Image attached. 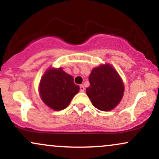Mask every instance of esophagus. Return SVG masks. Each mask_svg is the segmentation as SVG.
<instances>
[{
	"label": "esophagus",
	"instance_id": "1",
	"mask_svg": "<svg viewBox=\"0 0 159 159\" xmlns=\"http://www.w3.org/2000/svg\"><path fill=\"white\" fill-rule=\"evenodd\" d=\"M80 91H81V92H84V87L83 84L80 85Z\"/></svg>",
	"mask_w": 159,
	"mask_h": 159
}]
</instances>
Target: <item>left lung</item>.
Listing matches in <instances>:
<instances>
[{
	"mask_svg": "<svg viewBox=\"0 0 159 159\" xmlns=\"http://www.w3.org/2000/svg\"><path fill=\"white\" fill-rule=\"evenodd\" d=\"M90 87L86 93L95 107L102 111L114 109L123 98L124 84L121 78L110 64L93 69L89 75Z\"/></svg>",
	"mask_w": 159,
	"mask_h": 159,
	"instance_id": "obj_1",
	"label": "left lung"
}]
</instances>
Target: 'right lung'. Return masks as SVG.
I'll return each instance as SVG.
<instances>
[{
	"instance_id": "add662e5",
	"label": "right lung",
	"mask_w": 159,
	"mask_h": 159,
	"mask_svg": "<svg viewBox=\"0 0 159 159\" xmlns=\"http://www.w3.org/2000/svg\"><path fill=\"white\" fill-rule=\"evenodd\" d=\"M73 79L62 68H49L39 84V95L43 102L54 111L66 108L80 89Z\"/></svg>"
}]
</instances>
